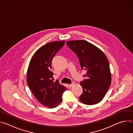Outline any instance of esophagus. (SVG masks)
I'll use <instances>...</instances> for the list:
<instances>
[{
    "instance_id": "obj_1",
    "label": "esophagus",
    "mask_w": 133,
    "mask_h": 133,
    "mask_svg": "<svg viewBox=\"0 0 133 133\" xmlns=\"http://www.w3.org/2000/svg\"><path fill=\"white\" fill-rule=\"evenodd\" d=\"M73 85H74V84L72 83V84H69V85H68V87H69V88H70V87H71Z\"/></svg>"
}]
</instances>
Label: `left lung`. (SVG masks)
Here are the masks:
<instances>
[{
    "label": "left lung",
    "instance_id": "8db88e82",
    "mask_svg": "<svg viewBox=\"0 0 133 133\" xmlns=\"http://www.w3.org/2000/svg\"><path fill=\"white\" fill-rule=\"evenodd\" d=\"M68 47L77 56L82 69L87 71L81 82L83 93L79 100L92 105L100 102L111 84L109 64L104 53L92 44L83 40L68 41Z\"/></svg>",
    "mask_w": 133,
    "mask_h": 133
}]
</instances>
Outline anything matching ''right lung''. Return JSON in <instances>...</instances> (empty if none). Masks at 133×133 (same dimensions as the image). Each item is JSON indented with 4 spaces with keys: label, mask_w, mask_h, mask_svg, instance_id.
<instances>
[{
    "label": "right lung",
    "mask_w": 133,
    "mask_h": 133,
    "mask_svg": "<svg viewBox=\"0 0 133 133\" xmlns=\"http://www.w3.org/2000/svg\"><path fill=\"white\" fill-rule=\"evenodd\" d=\"M65 42L47 43L38 49L30 60L27 74V82L36 99L49 108L57 106L62 101V95L66 87L58 81H53L51 62L55 54Z\"/></svg>",
    "instance_id": "1"
}]
</instances>
